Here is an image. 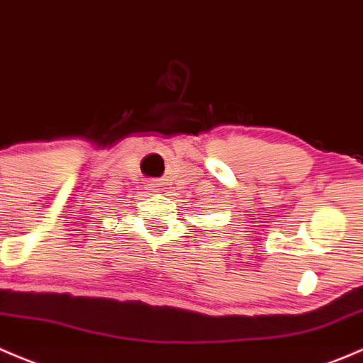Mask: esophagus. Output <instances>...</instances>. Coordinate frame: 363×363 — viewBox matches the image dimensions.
I'll list each match as a JSON object with an SVG mask.
<instances>
[{"mask_svg":"<svg viewBox=\"0 0 363 363\" xmlns=\"http://www.w3.org/2000/svg\"><path fill=\"white\" fill-rule=\"evenodd\" d=\"M145 190L148 192V196H154V194L160 192V182L159 180H150L145 183Z\"/></svg>","mask_w":363,"mask_h":363,"instance_id":"esophagus-1","label":"esophagus"}]
</instances>
